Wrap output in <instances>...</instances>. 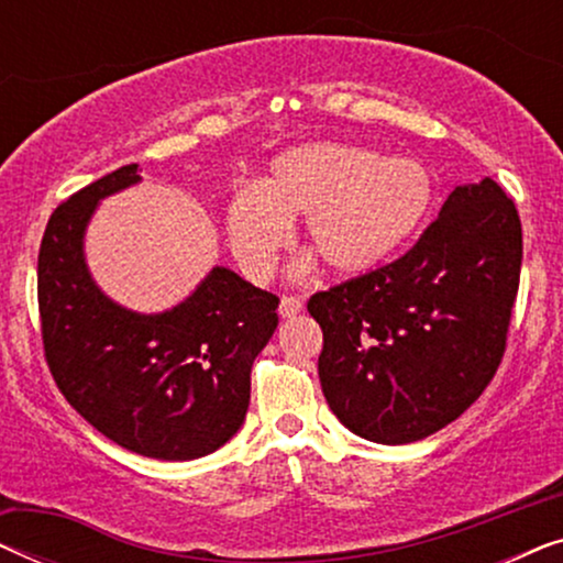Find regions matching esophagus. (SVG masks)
<instances>
[{"mask_svg":"<svg viewBox=\"0 0 563 563\" xmlns=\"http://www.w3.org/2000/svg\"><path fill=\"white\" fill-rule=\"evenodd\" d=\"M302 307H305V302L299 297H282L279 314L282 318H297V314L302 312Z\"/></svg>","mask_w":563,"mask_h":563,"instance_id":"1","label":"esophagus"}]
</instances>
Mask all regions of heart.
<instances>
[{
  "label": "heart",
  "instance_id": "obj_1",
  "mask_svg": "<svg viewBox=\"0 0 563 563\" xmlns=\"http://www.w3.org/2000/svg\"><path fill=\"white\" fill-rule=\"evenodd\" d=\"M435 176L412 156H382L356 143L318 141L279 153L258 187L225 207L230 251L245 276L264 282L291 241V220L325 266L361 276L397 258L435 207Z\"/></svg>",
  "mask_w": 563,
  "mask_h": 563
}]
</instances>
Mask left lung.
Masks as SVG:
<instances>
[{
  "mask_svg": "<svg viewBox=\"0 0 563 563\" xmlns=\"http://www.w3.org/2000/svg\"><path fill=\"white\" fill-rule=\"evenodd\" d=\"M522 228L489 176L456 187L395 264L318 291V374L351 433L384 445L428 438L495 376L518 295Z\"/></svg>",
  "mask_w": 563,
  "mask_h": 563,
  "instance_id": "1",
  "label": "left lung"
}]
</instances>
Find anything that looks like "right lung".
I'll list each match as a JSON object with an SVG mask.
<instances>
[{"label":"right lung","instance_id":"obj_1","mask_svg":"<svg viewBox=\"0 0 563 563\" xmlns=\"http://www.w3.org/2000/svg\"><path fill=\"white\" fill-rule=\"evenodd\" d=\"M141 184L128 164L56 207L37 256V305L51 374L68 405L122 449L191 461L225 445L245 420L251 366L279 325V299L212 266L164 312L107 297L84 238L102 199Z\"/></svg>","mask_w":563,"mask_h":563}]
</instances>
